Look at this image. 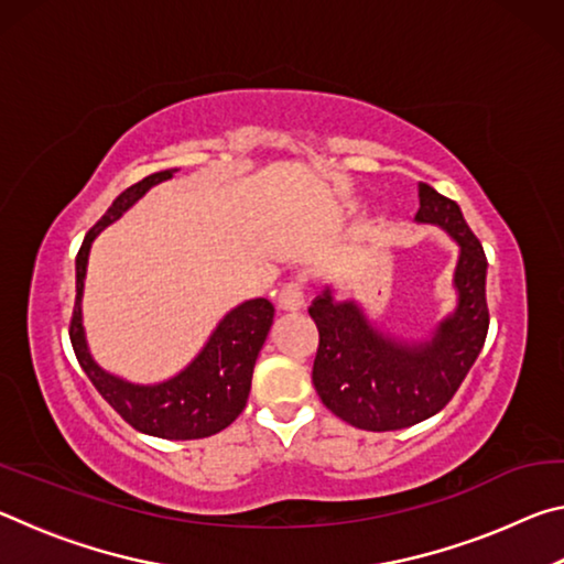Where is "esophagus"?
Returning a JSON list of instances; mask_svg holds the SVG:
<instances>
[{
	"label": "esophagus",
	"instance_id": "34e87169",
	"mask_svg": "<svg viewBox=\"0 0 564 564\" xmlns=\"http://www.w3.org/2000/svg\"><path fill=\"white\" fill-rule=\"evenodd\" d=\"M303 281H289L283 283L279 291V308L283 311H301L303 308Z\"/></svg>",
	"mask_w": 564,
	"mask_h": 564
}]
</instances>
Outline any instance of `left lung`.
<instances>
[{
	"mask_svg": "<svg viewBox=\"0 0 564 564\" xmlns=\"http://www.w3.org/2000/svg\"><path fill=\"white\" fill-rule=\"evenodd\" d=\"M417 196L415 221L445 228L460 246L453 279L457 308L435 328V336L413 346L383 336L356 301H336L330 289L308 308L318 328L313 386L333 415L360 431H400L441 413L488 338L482 243L451 198L427 184L417 186Z\"/></svg>",
	"mask_w": 564,
	"mask_h": 564,
	"instance_id": "obj_1",
	"label": "left lung"
}]
</instances>
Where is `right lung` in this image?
Segmentation results:
<instances>
[{
  "mask_svg": "<svg viewBox=\"0 0 564 564\" xmlns=\"http://www.w3.org/2000/svg\"><path fill=\"white\" fill-rule=\"evenodd\" d=\"M176 171L178 169L159 171V174H151L141 178L139 184L129 186L84 236V243L76 253V303L69 323V338L84 373L133 431L166 437V441H198V437L221 433L246 408L256 358H259L273 323L275 311L271 301L253 299L236 305L218 323L202 352L178 376L156 386H137L107 373L91 358L82 326L84 275H87L94 238L137 204L151 186L171 178Z\"/></svg>",
  "mask_w": 564,
  "mask_h": 564,
  "instance_id": "obj_1",
  "label": "right lung"
}]
</instances>
